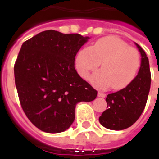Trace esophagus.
Here are the masks:
<instances>
[{
  "label": "esophagus",
  "mask_w": 159,
  "mask_h": 159,
  "mask_svg": "<svg viewBox=\"0 0 159 159\" xmlns=\"http://www.w3.org/2000/svg\"><path fill=\"white\" fill-rule=\"evenodd\" d=\"M107 96L106 93H102V92H98V97H100V98H105Z\"/></svg>",
  "instance_id": "34e87169"
}]
</instances>
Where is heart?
<instances>
[{"mask_svg":"<svg viewBox=\"0 0 159 159\" xmlns=\"http://www.w3.org/2000/svg\"><path fill=\"white\" fill-rule=\"evenodd\" d=\"M100 63L102 70L92 76L91 83L100 89L111 87L123 89L136 77L140 67V53L117 36H108L98 40L89 48L81 49L75 59L76 70L83 79H88Z\"/></svg>","mask_w":159,"mask_h":159,"instance_id":"heart-1","label":"heart"}]
</instances>
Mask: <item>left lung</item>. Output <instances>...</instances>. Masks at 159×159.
<instances>
[{"mask_svg": "<svg viewBox=\"0 0 159 159\" xmlns=\"http://www.w3.org/2000/svg\"><path fill=\"white\" fill-rule=\"evenodd\" d=\"M141 54L139 73L125 89L107 97V110L99 118L100 124L112 130L125 129L136 122L147 104L151 86L149 60L140 45L135 43Z\"/></svg>", "mask_w": 159, "mask_h": 159, "instance_id": "obj_1", "label": "left lung"}]
</instances>
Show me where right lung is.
Here are the masks:
<instances>
[{"label": "right lung", "instance_id": "right-lung-1", "mask_svg": "<svg viewBox=\"0 0 159 159\" xmlns=\"http://www.w3.org/2000/svg\"><path fill=\"white\" fill-rule=\"evenodd\" d=\"M89 37L48 30L23 43L14 64L19 102L28 119L47 133H60L75 119V107L97 91L77 74L75 57Z\"/></svg>", "mask_w": 159, "mask_h": 159}]
</instances>
